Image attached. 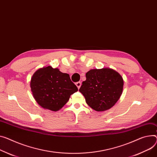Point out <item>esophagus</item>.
Instances as JSON below:
<instances>
[{"mask_svg":"<svg viewBox=\"0 0 157 157\" xmlns=\"http://www.w3.org/2000/svg\"><path fill=\"white\" fill-rule=\"evenodd\" d=\"M75 84H76V86H77V88L79 89L80 87V86H81V82H77Z\"/></svg>","mask_w":157,"mask_h":157,"instance_id":"1","label":"esophagus"}]
</instances>
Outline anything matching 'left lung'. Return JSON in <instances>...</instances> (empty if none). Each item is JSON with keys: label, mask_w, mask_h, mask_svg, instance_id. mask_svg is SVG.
<instances>
[{"label": "left lung", "mask_w": 157, "mask_h": 157, "mask_svg": "<svg viewBox=\"0 0 157 157\" xmlns=\"http://www.w3.org/2000/svg\"><path fill=\"white\" fill-rule=\"evenodd\" d=\"M86 80L82 82L79 91L87 104L96 111L111 108L122 94L123 77L113 69H92L86 73Z\"/></svg>", "instance_id": "8db88e82"}]
</instances>
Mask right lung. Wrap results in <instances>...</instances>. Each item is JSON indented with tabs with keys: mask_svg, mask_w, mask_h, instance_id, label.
Wrapping results in <instances>:
<instances>
[{
	"mask_svg": "<svg viewBox=\"0 0 157 157\" xmlns=\"http://www.w3.org/2000/svg\"><path fill=\"white\" fill-rule=\"evenodd\" d=\"M31 89L37 103L44 109L57 111L68 102L78 88L70 75L51 66L41 68L33 74Z\"/></svg>",
	"mask_w": 157,
	"mask_h": 157,
	"instance_id": "1",
	"label": "right lung"
}]
</instances>
